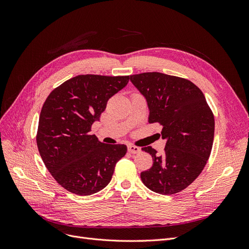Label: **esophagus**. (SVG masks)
<instances>
[{
  "instance_id": "34e87169",
  "label": "esophagus",
  "mask_w": 249,
  "mask_h": 249,
  "mask_svg": "<svg viewBox=\"0 0 249 249\" xmlns=\"http://www.w3.org/2000/svg\"><path fill=\"white\" fill-rule=\"evenodd\" d=\"M128 151H129L130 153L135 154V153L140 152L141 149H140V147H138V146H135V145H132V144H129V145H128Z\"/></svg>"
}]
</instances>
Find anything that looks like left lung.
Masks as SVG:
<instances>
[{"label": "left lung", "instance_id": "1", "mask_svg": "<svg viewBox=\"0 0 249 249\" xmlns=\"http://www.w3.org/2000/svg\"><path fill=\"white\" fill-rule=\"evenodd\" d=\"M130 81L144 96L149 123L162 125L166 140L159 155L151 146L142 150L152 156L153 164L142 172L141 180L160 195H174L199 177L210 156L215 121L202 90L186 78L161 72L130 75Z\"/></svg>", "mask_w": 249, "mask_h": 249}]
</instances>
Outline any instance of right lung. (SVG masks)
<instances>
[{
    "mask_svg": "<svg viewBox=\"0 0 249 249\" xmlns=\"http://www.w3.org/2000/svg\"><path fill=\"white\" fill-rule=\"evenodd\" d=\"M129 75L81 74L55 88L39 117L36 142L46 168L58 184L78 196L106 187L124 144H105L90 135L108 100L129 82Z\"/></svg>",
    "mask_w": 249,
    "mask_h": 249,
    "instance_id": "right-lung-1",
    "label": "right lung"
}]
</instances>
